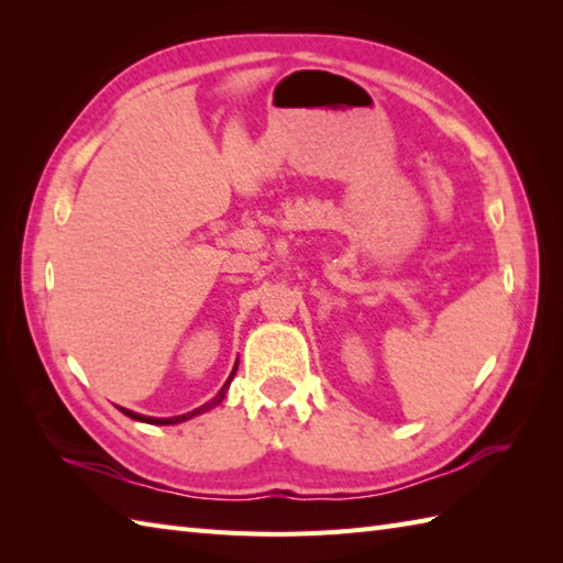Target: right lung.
Masks as SVG:
<instances>
[{
    "instance_id": "add662e5",
    "label": "right lung",
    "mask_w": 563,
    "mask_h": 563,
    "mask_svg": "<svg viewBox=\"0 0 563 563\" xmlns=\"http://www.w3.org/2000/svg\"><path fill=\"white\" fill-rule=\"evenodd\" d=\"M234 373H236V365H234V369H232V375H230V379L224 382L222 385V389L218 391V397L214 399H210L208 404H202V406H198V409H194V411H188V413H181V416H172V418H152V416H142V413H135V411H128V409H121L125 416H130L133 418V421H142V423H152V426H174V423H184V421H188V418H194V416H198V413H206V411H210L212 406H218L222 399H224V394H227V389H230V382H232V377H234Z\"/></svg>"
}]
</instances>
